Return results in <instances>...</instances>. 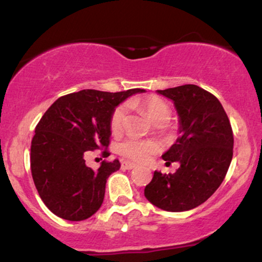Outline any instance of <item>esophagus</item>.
I'll return each mask as SVG.
<instances>
[{
    "mask_svg": "<svg viewBox=\"0 0 262 262\" xmlns=\"http://www.w3.org/2000/svg\"><path fill=\"white\" fill-rule=\"evenodd\" d=\"M121 166L123 170H132V169H134L137 165L133 164V162H130V161H122Z\"/></svg>",
    "mask_w": 262,
    "mask_h": 262,
    "instance_id": "esophagus-1",
    "label": "esophagus"
}]
</instances>
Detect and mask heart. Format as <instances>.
<instances>
[{
	"label": "heart",
	"instance_id": "b5f03b06",
	"mask_svg": "<svg viewBox=\"0 0 262 262\" xmlns=\"http://www.w3.org/2000/svg\"><path fill=\"white\" fill-rule=\"evenodd\" d=\"M140 106L145 110V112L154 122L161 117H169L170 114L169 106L158 96H148L140 101ZM127 112L128 106L125 103L119 104L113 111L110 119V128L113 134L122 130L125 118H127ZM159 149H160V145L156 141L140 139H127L118 146V151L123 156L138 162L148 161L152 155L159 151Z\"/></svg>",
	"mask_w": 262,
	"mask_h": 262
}]
</instances>
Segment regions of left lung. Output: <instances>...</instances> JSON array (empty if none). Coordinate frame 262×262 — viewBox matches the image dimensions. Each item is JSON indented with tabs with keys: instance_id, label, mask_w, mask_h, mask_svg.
I'll return each mask as SVG.
<instances>
[{
	"instance_id": "left-lung-1",
	"label": "left lung",
	"mask_w": 262,
	"mask_h": 262,
	"mask_svg": "<svg viewBox=\"0 0 262 262\" xmlns=\"http://www.w3.org/2000/svg\"><path fill=\"white\" fill-rule=\"evenodd\" d=\"M158 92L172 100L179 112L181 135L162 159L180 167L173 175L155 171L144 194L158 208L183 212L206 202L223 182L233 158V129L218 98L200 86Z\"/></svg>"
}]
</instances>
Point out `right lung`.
<instances>
[{"label": "right lung", "mask_w": 262, "mask_h": 262, "mask_svg": "<svg viewBox=\"0 0 262 262\" xmlns=\"http://www.w3.org/2000/svg\"><path fill=\"white\" fill-rule=\"evenodd\" d=\"M143 91L82 90L61 96L43 114L32 139L31 171L39 196L54 214L79 222L100 209L108 176L121 164L103 160L92 170L86 166L85 155L102 150V158L110 156V119L114 108Z\"/></svg>", "instance_id": "right-lung-1"}]
</instances>
